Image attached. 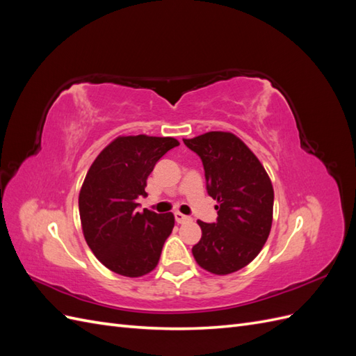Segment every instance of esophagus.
I'll use <instances>...</instances> for the list:
<instances>
[{"label":"esophagus","instance_id":"obj_1","mask_svg":"<svg viewBox=\"0 0 356 356\" xmlns=\"http://www.w3.org/2000/svg\"><path fill=\"white\" fill-rule=\"evenodd\" d=\"M175 221L178 224H186V222H191L193 220L190 217H187V215L181 213V212H175Z\"/></svg>","mask_w":356,"mask_h":356}]
</instances>
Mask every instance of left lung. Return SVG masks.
Here are the masks:
<instances>
[{"instance_id":"1","label":"left lung","mask_w":356,"mask_h":356,"mask_svg":"<svg viewBox=\"0 0 356 356\" xmlns=\"http://www.w3.org/2000/svg\"><path fill=\"white\" fill-rule=\"evenodd\" d=\"M184 144L202 159L208 193L217 200V222L197 221L200 241L193 257L204 270L230 275L260 254L273 221V186L261 161L241 138L213 131Z\"/></svg>"}]
</instances>
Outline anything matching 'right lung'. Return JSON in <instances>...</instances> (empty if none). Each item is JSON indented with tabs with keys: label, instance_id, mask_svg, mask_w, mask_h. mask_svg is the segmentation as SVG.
Returning a JSON list of instances; mask_svg holds the SVG:
<instances>
[{
	"label": "right lung",
	"instance_id": "add662e5",
	"mask_svg": "<svg viewBox=\"0 0 356 356\" xmlns=\"http://www.w3.org/2000/svg\"><path fill=\"white\" fill-rule=\"evenodd\" d=\"M179 143L170 136H117L95 159L83 181L79 211L84 239L111 272L139 277L154 270L175 225L172 212H136L154 165Z\"/></svg>",
	"mask_w": 356,
	"mask_h": 356
}]
</instances>
